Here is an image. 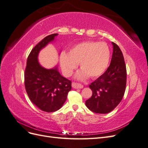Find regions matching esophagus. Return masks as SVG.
Here are the masks:
<instances>
[{"instance_id":"esophagus-1","label":"esophagus","mask_w":148,"mask_h":148,"mask_svg":"<svg viewBox=\"0 0 148 148\" xmlns=\"http://www.w3.org/2000/svg\"><path fill=\"white\" fill-rule=\"evenodd\" d=\"M72 87L73 88H75V89H81V88H83V86L82 84H78V83H72Z\"/></svg>"}]
</instances>
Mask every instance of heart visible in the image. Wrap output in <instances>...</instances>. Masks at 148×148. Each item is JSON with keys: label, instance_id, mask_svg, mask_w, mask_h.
Listing matches in <instances>:
<instances>
[{"label": "heart", "instance_id": "b5f03b06", "mask_svg": "<svg viewBox=\"0 0 148 148\" xmlns=\"http://www.w3.org/2000/svg\"><path fill=\"white\" fill-rule=\"evenodd\" d=\"M110 58L109 46L104 42L85 41L71 47L67 53L62 52L59 57L62 73L70 77L78 64L81 70L75 78L84 80L89 76L92 78L100 77L108 67Z\"/></svg>", "mask_w": 148, "mask_h": 148}]
</instances>
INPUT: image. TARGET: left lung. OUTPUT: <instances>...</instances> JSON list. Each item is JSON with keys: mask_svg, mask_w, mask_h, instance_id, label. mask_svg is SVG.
<instances>
[{"mask_svg": "<svg viewBox=\"0 0 148 148\" xmlns=\"http://www.w3.org/2000/svg\"><path fill=\"white\" fill-rule=\"evenodd\" d=\"M113 53L110 64L89 88L92 96L85 102L88 108L97 114H107L117 107L123 97L127 83V70L123 53L112 42Z\"/></svg>", "mask_w": 148, "mask_h": 148, "instance_id": "obj_1", "label": "left lung"}]
</instances>
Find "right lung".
<instances>
[{"mask_svg": "<svg viewBox=\"0 0 148 148\" xmlns=\"http://www.w3.org/2000/svg\"><path fill=\"white\" fill-rule=\"evenodd\" d=\"M58 34L44 38L31 51L26 62L25 86L29 99L39 109L53 112L60 109L71 89V82L58 70V66L47 69L39 64V53L49 43L54 41Z\"/></svg>", "mask_w": 148, "mask_h": 148, "instance_id": "add662e5", "label": "right lung"}]
</instances>
